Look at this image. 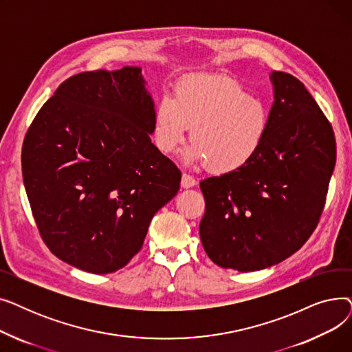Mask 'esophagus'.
I'll return each mask as SVG.
<instances>
[{"mask_svg":"<svg viewBox=\"0 0 352 352\" xmlns=\"http://www.w3.org/2000/svg\"><path fill=\"white\" fill-rule=\"evenodd\" d=\"M194 186H197V181L194 177H191L190 174H182L181 178V187L182 188H192Z\"/></svg>","mask_w":352,"mask_h":352,"instance_id":"34e87169","label":"esophagus"}]
</instances>
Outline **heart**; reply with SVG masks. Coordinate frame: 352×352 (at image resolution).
<instances>
[{"instance_id":"b5f03b06","label":"heart","mask_w":352,"mask_h":352,"mask_svg":"<svg viewBox=\"0 0 352 352\" xmlns=\"http://www.w3.org/2000/svg\"><path fill=\"white\" fill-rule=\"evenodd\" d=\"M188 128L192 148L187 162H204L211 173L226 174L244 166L258 151L270 128L265 104L234 80L214 74L184 78L175 98L164 94L154 111L153 137L158 150L171 154Z\"/></svg>"}]
</instances>
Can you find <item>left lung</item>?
<instances>
[{"label": "left lung", "instance_id": "8db88e82", "mask_svg": "<svg viewBox=\"0 0 352 352\" xmlns=\"http://www.w3.org/2000/svg\"><path fill=\"white\" fill-rule=\"evenodd\" d=\"M270 128L244 166L201 181L202 247L221 268L241 272L275 265L316 230L334 171L332 126L304 84L272 71Z\"/></svg>", "mask_w": 352, "mask_h": 352}]
</instances>
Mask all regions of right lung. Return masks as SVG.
<instances>
[{"instance_id": "add662e5", "label": "right lung", "mask_w": 352, "mask_h": 352, "mask_svg": "<svg viewBox=\"0 0 352 352\" xmlns=\"http://www.w3.org/2000/svg\"><path fill=\"white\" fill-rule=\"evenodd\" d=\"M154 101L140 67L87 71L41 107L23 144V179L50 251L91 274L125 267L181 171L151 142Z\"/></svg>"}]
</instances>
